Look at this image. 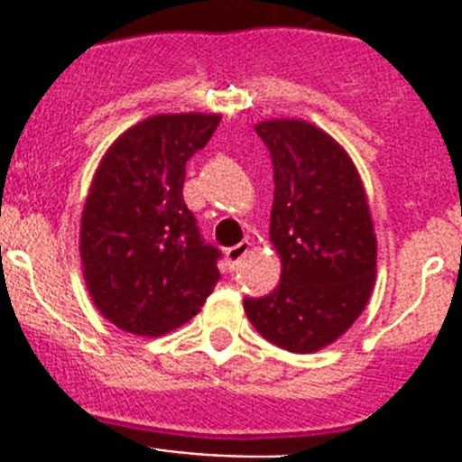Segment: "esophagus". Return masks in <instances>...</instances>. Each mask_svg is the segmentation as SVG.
<instances>
[{"label":"esophagus","instance_id":"obj_1","mask_svg":"<svg viewBox=\"0 0 462 462\" xmlns=\"http://www.w3.org/2000/svg\"><path fill=\"white\" fill-rule=\"evenodd\" d=\"M247 254H250V243H247V240L234 245V247H228V250L224 252V256H226L228 271H236V268L240 266V261H243Z\"/></svg>","mask_w":462,"mask_h":462}]
</instances>
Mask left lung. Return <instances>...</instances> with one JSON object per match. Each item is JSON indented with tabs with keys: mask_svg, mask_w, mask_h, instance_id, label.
<instances>
[{
	"mask_svg": "<svg viewBox=\"0 0 462 462\" xmlns=\"http://www.w3.org/2000/svg\"><path fill=\"white\" fill-rule=\"evenodd\" d=\"M273 162L271 240L280 284L245 298L247 319L296 354L336 342L363 312L374 284L377 238L352 159L328 134L300 120L256 125Z\"/></svg>",
	"mask_w": 462,
	"mask_h": 462,
	"instance_id": "8db88e82",
	"label": "left lung"
}]
</instances>
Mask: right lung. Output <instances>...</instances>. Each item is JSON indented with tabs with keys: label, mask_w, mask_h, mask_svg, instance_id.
<instances>
[{
	"label": "right lung",
	"mask_w": 462,
	"mask_h": 462,
	"mask_svg": "<svg viewBox=\"0 0 462 462\" xmlns=\"http://www.w3.org/2000/svg\"><path fill=\"white\" fill-rule=\"evenodd\" d=\"M219 117L154 116L122 134L101 159L80 224L89 296L110 324L157 337L189 321L219 280L222 252L185 206L187 162Z\"/></svg>",
	"instance_id": "right-lung-1"
}]
</instances>
